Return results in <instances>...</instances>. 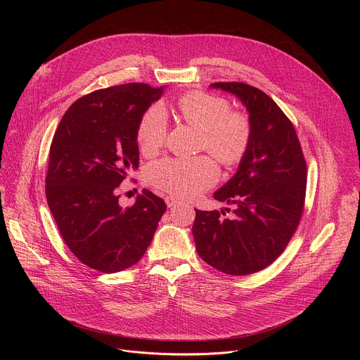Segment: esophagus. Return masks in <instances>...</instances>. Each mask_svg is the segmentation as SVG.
Here are the masks:
<instances>
[{
  "label": "esophagus",
  "mask_w": 360,
  "mask_h": 360,
  "mask_svg": "<svg viewBox=\"0 0 360 360\" xmlns=\"http://www.w3.org/2000/svg\"><path fill=\"white\" fill-rule=\"evenodd\" d=\"M165 202H167V205H168V208H171V207H174V205L178 203V199H176L175 196H167V198H165Z\"/></svg>",
  "instance_id": "obj_1"
}]
</instances>
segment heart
<instances>
[{
  "label": "heart",
  "instance_id": "obj_1",
  "mask_svg": "<svg viewBox=\"0 0 360 360\" xmlns=\"http://www.w3.org/2000/svg\"><path fill=\"white\" fill-rule=\"evenodd\" d=\"M178 110L185 122L200 129V149L210 150L226 165L240 161L250 142L252 125L243 112L231 110L228 99L210 92L192 91L179 99ZM168 128L165 107L150 105L142 114L136 128L142 152L149 155L157 153L165 143ZM148 179L153 186L171 195L193 198L218 182L219 168L210 155L164 158L149 165Z\"/></svg>",
  "mask_w": 360,
  "mask_h": 360
}]
</instances>
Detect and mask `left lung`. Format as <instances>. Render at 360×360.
Here are the masks:
<instances>
[{
    "mask_svg": "<svg viewBox=\"0 0 360 360\" xmlns=\"http://www.w3.org/2000/svg\"><path fill=\"white\" fill-rule=\"evenodd\" d=\"M236 95L249 112L252 135L236 174L214 193L235 205L199 211L192 226L196 252L228 275H250L269 266L293 236L304 207L306 161L290 120L264 91L243 82H215Z\"/></svg>",
    "mask_w": 360,
    "mask_h": 360,
    "instance_id": "8db88e82",
    "label": "left lung"
}]
</instances>
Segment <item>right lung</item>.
<instances>
[{"label":"right lung","instance_id":"right-lung-1","mask_svg":"<svg viewBox=\"0 0 360 360\" xmlns=\"http://www.w3.org/2000/svg\"><path fill=\"white\" fill-rule=\"evenodd\" d=\"M164 86L131 82L81 96L64 114L49 148L45 195L58 231L91 269L115 274L135 265L167 205L143 189L120 207L117 188L139 165L136 128Z\"/></svg>","mask_w":360,"mask_h":360}]
</instances>
